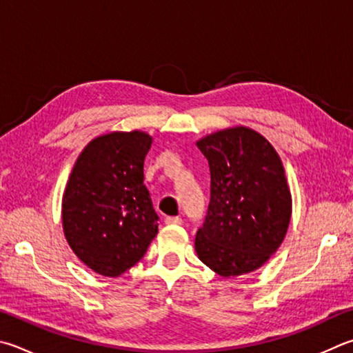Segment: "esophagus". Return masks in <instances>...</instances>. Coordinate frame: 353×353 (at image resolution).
Listing matches in <instances>:
<instances>
[{
    "instance_id": "esophagus-1",
    "label": "esophagus",
    "mask_w": 353,
    "mask_h": 353,
    "mask_svg": "<svg viewBox=\"0 0 353 353\" xmlns=\"http://www.w3.org/2000/svg\"><path fill=\"white\" fill-rule=\"evenodd\" d=\"M165 223H168V225H179V223H182V219L179 216H168L165 219Z\"/></svg>"
}]
</instances>
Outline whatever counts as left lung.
I'll list each match as a JSON object with an SVG mask.
<instances>
[{
    "label": "left lung",
    "instance_id": "left-lung-1",
    "mask_svg": "<svg viewBox=\"0 0 353 353\" xmlns=\"http://www.w3.org/2000/svg\"><path fill=\"white\" fill-rule=\"evenodd\" d=\"M210 165V205L194 248L223 278L258 270L283 243L292 216L284 166L272 143L245 126L196 143Z\"/></svg>",
    "mask_w": 353,
    "mask_h": 353
}]
</instances>
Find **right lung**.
I'll list each match as a JSON object with an SVG mask.
<instances>
[{"mask_svg":"<svg viewBox=\"0 0 353 353\" xmlns=\"http://www.w3.org/2000/svg\"><path fill=\"white\" fill-rule=\"evenodd\" d=\"M146 132H110L86 145L70 172L61 203L63 232L72 252L95 273L115 278L143 258L159 216L143 185Z\"/></svg>","mask_w":353,"mask_h":353,"instance_id":"obj_1","label":"right lung"}]
</instances>
